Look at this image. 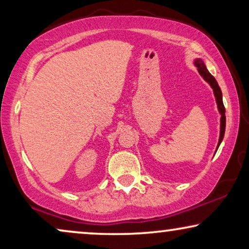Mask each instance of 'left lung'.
<instances>
[{
	"label": "left lung",
	"instance_id": "1",
	"mask_svg": "<svg viewBox=\"0 0 249 249\" xmlns=\"http://www.w3.org/2000/svg\"><path fill=\"white\" fill-rule=\"evenodd\" d=\"M195 66L197 67V69H198V72L200 73V76H202L204 79H205L207 83L211 85V87L213 88L214 95H215V97H216L217 108H219V111L221 113V131H220L219 144H217V148H219L221 142H222V139H223L224 131H226V108H224L223 101H222V91H221V88L219 87V85H217V81L215 80V78H214L212 74L209 72V70L206 69L205 64H204L202 60L200 59L195 60Z\"/></svg>",
	"mask_w": 249,
	"mask_h": 249
}]
</instances>
